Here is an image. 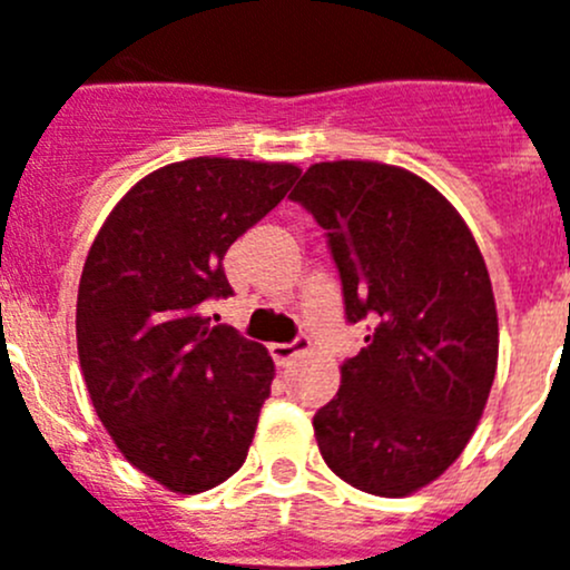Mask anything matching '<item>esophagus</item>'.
Here are the masks:
<instances>
[{"label": "esophagus", "mask_w": 570, "mask_h": 570, "mask_svg": "<svg viewBox=\"0 0 570 570\" xmlns=\"http://www.w3.org/2000/svg\"><path fill=\"white\" fill-rule=\"evenodd\" d=\"M309 348H312V343H309V337H295L292 340V343H273L269 345V351H273V357H275V363L278 365H289L292 360L295 357H301V354H309Z\"/></svg>", "instance_id": "esophagus-1"}]
</instances>
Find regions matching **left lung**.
<instances>
[{"label":"left lung","instance_id":"8db88e82","mask_svg":"<svg viewBox=\"0 0 570 570\" xmlns=\"http://www.w3.org/2000/svg\"><path fill=\"white\" fill-rule=\"evenodd\" d=\"M292 199L326 230L345 315L371 321L315 413L328 470L405 498L464 453L498 368L492 281L461 213L428 179L374 159L315 163Z\"/></svg>","mask_w":570,"mask_h":570}]
</instances>
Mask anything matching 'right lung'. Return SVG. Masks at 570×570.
<instances>
[{
  "mask_svg": "<svg viewBox=\"0 0 570 570\" xmlns=\"http://www.w3.org/2000/svg\"><path fill=\"white\" fill-rule=\"evenodd\" d=\"M301 168L194 157L163 165L111 207L78 286V360L124 459L177 494L238 472L275 376L261 343L210 326L233 295L225 253L286 196Z\"/></svg>",
  "mask_w": 570,
  "mask_h": 570,
  "instance_id": "1",
  "label": "right lung"
}]
</instances>
